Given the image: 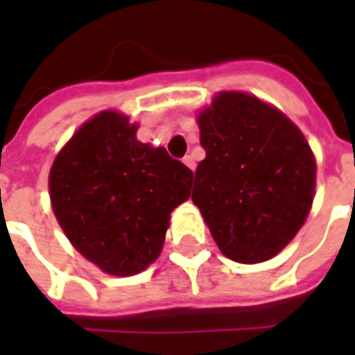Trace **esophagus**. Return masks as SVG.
<instances>
[{
	"mask_svg": "<svg viewBox=\"0 0 355 355\" xmlns=\"http://www.w3.org/2000/svg\"><path fill=\"white\" fill-rule=\"evenodd\" d=\"M182 162H184V166L189 167L191 171H195V160H193V156H189V155H188V156H184Z\"/></svg>",
	"mask_w": 355,
	"mask_h": 355,
	"instance_id": "1",
	"label": "esophagus"
}]
</instances>
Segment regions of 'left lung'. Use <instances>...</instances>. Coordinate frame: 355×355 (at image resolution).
<instances>
[{
    "instance_id": "8db88e82",
    "label": "left lung",
    "mask_w": 355,
    "mask_h": 355,
    "mask_svg": "<svg viewBox=\"0 0 355 355\" xmlns=\"http://www.w3.org/2000/svg\"><path fill=\"white\" fill-rule=\"evenodd\" d=\"M206 158L191 200L217 247L239 263L280 252L306 221L315 195L313 153L280 110L243 92L217 94L199 114Z\"/></svg>"
}]
</instances>
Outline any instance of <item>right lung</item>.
Here are the masks:
<instances>
[{
	"label": "right lung",
	"mask_w": 355,
	"mask_h": 355,
	"mask_svg": "<svg viewBox=\"0 0 355 355\" xmlns=\"http://www.w3.org/2000/svg\"><path fill=\"white\" fill-rule=\"evenodd\" d=\"M127 116L105 110L53 162L49 197L58 225L86 259L130 276L162 252L169 216L189 199L191 169L136 139Z\"/></svg>",
	"instance_id": "obj_1"
}]
</instances>
